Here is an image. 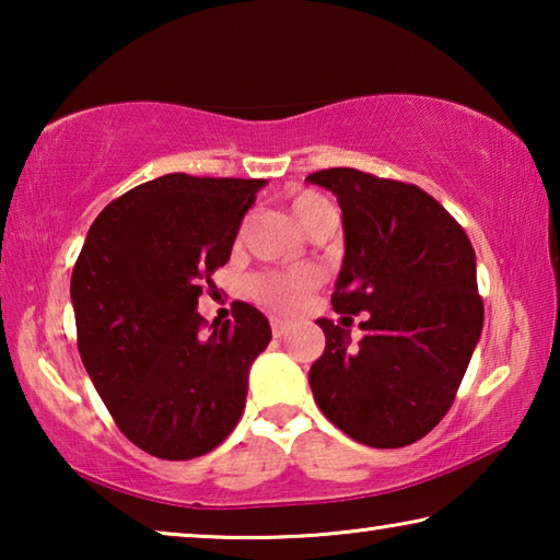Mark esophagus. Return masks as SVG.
Segmentation results:
<instances>
[{
  "label": "esophagus",
  "mask_w": 560,
  "mask_h": 560,
  "mask_svg": "<svg viewBox=\"0 0 560 560\" xmlns=\"http://www.w3.org/2000/svg\"><path fill=\"white\" fill-rule=\"evenodd\" d=\"M289 328H291L289 320H283V318H271V334H273V338L287 336V334H289Z\"/></svg>",
  "instance_id": "34e87169"
}]
</instances>
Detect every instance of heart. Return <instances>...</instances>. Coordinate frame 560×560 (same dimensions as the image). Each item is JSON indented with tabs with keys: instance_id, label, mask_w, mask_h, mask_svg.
Instances as JSON below:
<instances>
[{
	"instance_id": "b5f03b06",
	"label": "heart",
	"mask_w": 560,
	"mask_h": 560,
	"mask_svg": "<svg viewBox=\"0 0 560 560\" xmlns=\"http://www.w3.org/2000/svg\"><path fill=\"white\" fill-rule=\"evenodd\" d=\"M289 210L293 220L301 226L303 232H314L316 226L334 217L330 205L324 197L316 192H299L291 197ZM320 283V271L318 269H264L252 273L246 279V291L249 296L267 306L271 311H281V314H291V311H299L303 303H306L308 293L318 289Z\"/></svg>"
}]
</instances>
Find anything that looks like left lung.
I'll return each instance as SVG.
<instances>
[{
    "label": "left lung",
    "instance_id": "1",
    "mask_svg": "<svg viewBox=\"0 0 560 560\" xmlns=\"http://www.w3.org/2000/svg\"><path fill=\"white\" fill-rule=\"evenodd\" d=\"M343 210L336 314H368L363 338L320 318L326 348L308 371L338 430L368 447L422 440L454 402L485 326L477 257L462 224L417 185L330 167L308 175ZM343 318V320H346Z\"/></svg>",
    "mask_w": 560,
    "mask_h": 560
}]
</instances>
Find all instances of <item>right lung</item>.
Segmentation results:
<instances>
[{
    "mask_svg": "<svg viewBox=\"0 0 560 560\" xmlns=\"http://www.w3.org/2000/svg\"><path fill=\"white\" fill-rule=\"evenodd\" d=\"M264 179L170 173L91 224L71 273L79 353L113 422L158 459H195L236 428L269 320L232 303L207 328L197 299L230 261Z\"/></svg>",
    "mask_w": 560,
    "mask_h": 560,
    "instance_id": "obj_1",
    "label": "right lung"
}]
</instances>
